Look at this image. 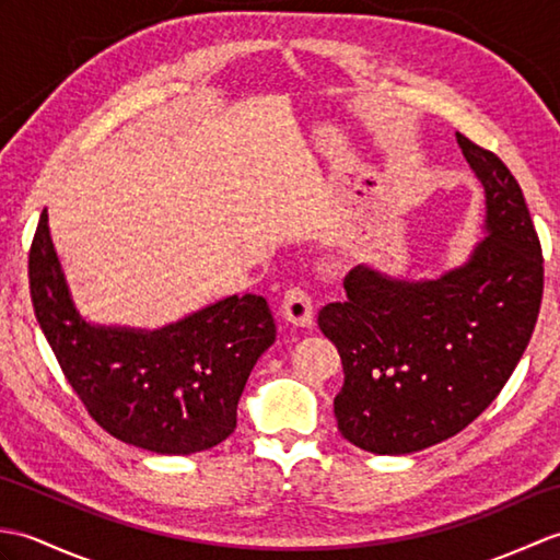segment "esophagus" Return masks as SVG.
<instances>
[{
	"mask_svg": "<svg viewBox=\"0 0 560 560\" xmlns=\"http://www.w3.org/2000/svg\"><path fill=\"white\" fill-rule=\"evenodd\" d=\"M281 313L289 319L293 327H313L315 315H313V301L303 289H289L283 293L281 301Z\"/></svg>",
	"mask_w": 560,
	"mask_h": 560,
	"instance_id": "esophagus-1",
	"label": "esophagus"
}]
</instances>
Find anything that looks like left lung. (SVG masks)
Here are the masks:
<instances>
[{"instance_id":"8db88e82","label":"left lung","mask_w":560,"mask_h":560,"mask_svg":"<svg viewBox=\"0 0 560 560\" xmlns=\"http://www.w3.org/2000/svg\"><path fill=\"white\" fill-rule=\"evenodd\" d=\"M483 185L486 237L435 279H395L368 265L343 279L347 301L317 315L335 341L341 435L375 455H409L457 435L489 407L525 353L544 293L537 231L495 153L457 132Z\"/></svg>"}]
</instances>
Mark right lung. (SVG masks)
<instances>
[{
  "mask_svg": "<svg viewBox=\"0 0 560 560\" xmlns=\"http://www.w3.org/2000/svg\"><path fill=\"white\" fill-rule=\"evenodd\" d=\"M28 279L47 343L110 435L159 455H192L235 431L247 377L277 339L261 295H229L159 329L93 325L71 299L47 213L31 245Z\"/></svg>",
  "mask_w": 560,
  "mask_h": 560,
  "instance_id": "obj_1",
  "label": "right lung"
}]
</instances>
